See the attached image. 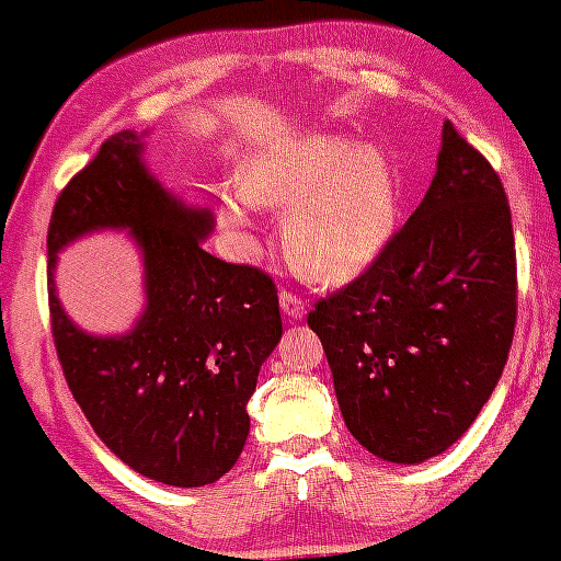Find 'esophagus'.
Here are the masks:
<instances>
[{
    "instance_id": "34e87169",
    "label": "esophagus",
    "mask_w": 561,
    "mask_h": 561,
    "mask_svg": "<svg viewBox=\"0 0 561 561\" xmlns=\"http://www.w3.org/2000/svg\"><path fill=\"white\" fill-rule=\"evenodd\" d=\"M280 309L283 314H288L291 320H301V317L307 314V304H304L301 296L294 291H286V288L280 291Z\"/></svg>"
}]
</instances>
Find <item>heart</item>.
<instances>
[{
  "label": "heart",
  "mask_w": 561,
  "mask_h": 561,
  "mask_svg": "<svg viewBox=\"0 0 561 561\" xmlns=\"http://www.w3.org/2000/svg\"><path fill=\"white\" fill-rule=\"evenodd\" d=\"M241 195L220 199L228 228L249 203L288 210L283 252L317 283L362 275L390 244L400 218L398 171L382 148L345 135H286L254 150L239 171Z\"/></svg>",
  "instance_id": "heart-1"
}]
</instances>
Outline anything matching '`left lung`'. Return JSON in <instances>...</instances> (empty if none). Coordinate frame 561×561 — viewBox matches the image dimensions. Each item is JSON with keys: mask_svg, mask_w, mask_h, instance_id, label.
I'll use <instances>...</instances> for the list:
<instances>
[{"mask_svg": "<svg viewBox=\"0 0 561 561\" xmlns=\"http://www.w3.org/2000/svg\"><path fill=\"white\" fill-rule=\"evenodd\" d=\"M517 320L504 186L453 122L437 174L369 267L309 312L348 432L377 458L421 462L473 424Z\"/></svg>", "mask_w": 561, "mask_h": 561, "instance_id": "left-lung-1", "label": "left lung"}]
</instances>
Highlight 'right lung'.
<instances>
[{
	"label": "right lung",
	"instance_id": "obj_1",
	"mask_svg": "<svg viewBox=\"0 0 561 561\" xmlns=\"http://www.w3.org/2000/svg\"><path fill=\"white\" fill-rule=\"evenodd\" d=\"M101 227H129L144 252L146 312L127 336H88L64 314L56 254ZM210 210L165 192L142 163V135L101 145L61 190L48 224V312L65 379L116 458L169 486L231 471L249 434L247 403L283 335L267 273L203 249Z\"/></svg>",
	"mask_w": 561,
	"mask_h": 561
}]
</instances>
